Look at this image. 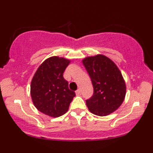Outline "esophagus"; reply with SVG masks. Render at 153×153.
<instances>
[{
  "label": "esophagus",
  "mask_w": 153,
  "mask_h": 153,
  "mask_svg": "<svg viewBox=\"0 0 153 153\" xmlns=\"http://www.w3.org/2000/svg\"><path fill=\"white\" fill-rule=\"evenodd\" d=\"M80 93H81V91H80V89H78L76 91H75V94L77 95H80Z\"/></svg>",
  "instance_id": "1"
}]
</instances>
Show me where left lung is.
Masks as SVG:
<instances>
[{
    "mask_svg": "<svg viewBox=\"0 0 153 153\" xmlns=\"http://www.w3.org/2000/svg\"><path fill=\"white\" fill-rule=\"evenodd\" d=\"M82 63L91 78L93 96L86 100L88 109L98 116L115 111L124 100L126 85L122 73L113 60L103 55L87 57Z\"/></svg>",
    "mask_w": 153,
    "mask_h": 153,
    "instance_id": "1",
    "label": "left lung"
}]
</instances>
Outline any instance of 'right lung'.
<instances>
[{"instance_id": "obj_1", "label": "right lung", "mask_w": 153, "mask_h": 153, "mask_svg": "<svg viewBox=\"0 0 153 153\" xmlns=\"http://www.w3.org/2000/svg\"><path fill=\"white\" fill-rule=\"evenodd\" d=\"M70 62L68 59L51 57L38 67L31 80L33 102L40 112L48 116L57 117L65 114L75 96L63 78L64 71Z\"/></svg>"}]
</instances>
